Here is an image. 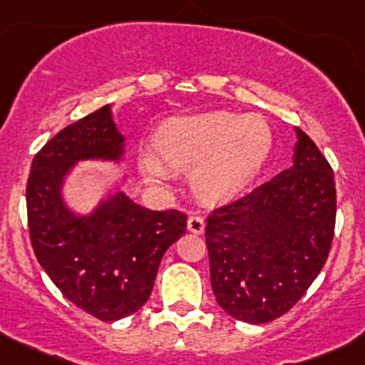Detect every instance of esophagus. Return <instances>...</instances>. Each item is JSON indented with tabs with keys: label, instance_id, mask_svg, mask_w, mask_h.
I'll list each match as a JSON object with an SVG mask.
<instances>
[{
	"label": "esophagus",
	"instance_id": "esophagus-1",
	"mask_svg": "<svg viewBox=\"0 0 365 365\" xmlns=\"http://www.w3.org/2000/svg\"><path fill=\"white\" fill-rule=\"evenodd\" d=\"M205 228V221L202 216H197V214H193V216L187 217V230L191 232V234H197L200 235L202 232H204Z\"/></svg>",
	"mask_w": 365,
	"mask_h": 365
}]
</instances>
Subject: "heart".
<instances>
[{"label": "heart", "instance_id": "heart-1", "mask_svg": "<svg viewBox=\"0 0 365 365\" xmlns=\"http://www.w3.org/2000/svg\"><path fill=\"white\" fill-rule=\"evenodd\" d=\"M272 131L257 114L210 112L172 119L155 140L156 158H142L151 178L165 179L170 168L197 170V184L209 197H227L242 190L265 163Z\"/></svg>", "mask_w": 365, "mask_h": 365}]
</instances>
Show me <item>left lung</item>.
<instances>
[{
    "mask_svg": "<svg viewBox=\"0 0 365 365\" xmlns=\"http://www.w3.org/2000/svg\"><path fill=\"white\" fill-rule=\"evenodd\" d=\"M294 167L207 217L210 284L235 320L283 317L329 258L336 227V182L329 161L297 128Z\"/></svg>",
    "mask_w": 365,
    "mask_h": 365,
    "instance_id": "left-lung-1",
    "label": "left lung"
}]
</instances>
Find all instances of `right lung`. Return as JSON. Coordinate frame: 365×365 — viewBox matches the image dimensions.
I'll return each mask as SVG.
<instances>
[{
	"label": "right lung",
	"mask_w": 365,
	"mask_h": 365,
	"mask_svg": "<svg viewBox=\"0 0 365 365\" xmlns=\"http://www.w3.org/2000/svg\"><path fill=\"white\" fill-rule=\"evenodd\" d=\"M123 140L105 105L52 137L33 158L26 184L36 260L71 304L101 322L148 302L165 251L186 232L181 210L145 209L121 191L89 216L63 204V179L75 161L119 160Z\"/></svg>",
	"instance_id": "right-lung-1"
}]
</instances>
